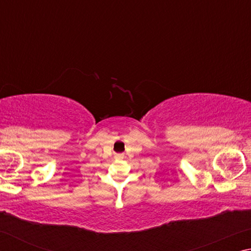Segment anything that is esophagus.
<instances>
[{
    "label": "esophagus",
    "mask_w": 251,
    "mask_h": 251,
    "mask_svg": "<svg viewBox=\"0 0 251 251\" xmlns=\"http://www.w3.org/2000/svg\"><path fill=\"white\" fill-rule=\"evenodd\" d=\"M118 157H120V158H122V157H123V155L122 154H120V155H117Z\"/></svg>",
    "instance_id": "1"
}]
</instances>
